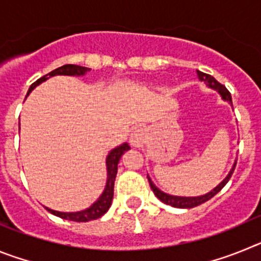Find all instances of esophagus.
<instances>
[{"label":"esophagus","mask_w":261,"mask_h":261,"mask_svg":"<svg viewBox=\"0 0 261 261\" xmlns=\"http://www.w3.org/2000/svg\"><path fill=\"white\" fill-rule=\"evenodd\" d=\"M146 141V130L144 128H136L129 137V144L133 147H141Z\"/></svg>","instance_id":"34e87169"}]
</instances>
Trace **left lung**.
I'll use <instances>...</instances> for the list:
<instances>
[{
	"mask_svg": "<svg viewBox=\"0 0 261 261\" xmlns=\"http://www.w3.org/2000/svg\"><path fill=\"white\" fill-rule=\"evenodd\" d=\"M197 77H199V80L201 81V82H204L206 86L211 87V89H213V90H216L217 93L220 94L221 98H222L225 102H229L230 105L232 106L231 95H230V93L227 91V89H226L223 85H221L218 81L214 80V77H212V75H209V74H205V73H202V71H199V70H197ZM235 165H237V159H235V162H234V165H232V167L230 168V171H229V174H227V176H226L225 179H223V180L216 187V188H213L211 192L205 193V195L195 196V197H186V196L168 195V193H165L163 191L159 190L158 187H156L155 184L151 181V179L149 177V175H147V180H149V184H150V188L153 190L154 195H155L156 197L161 200V201L165 202V204H167V205H171V206H174V208L190 209V208H195V206L202 204V202L208 201V200H211L214 195H217V193L220 192L223 187L226 186V183L229 181L230 177H231L232 172H234Z\"/></svg>",
	"mask_w": 261,
	"mask_h": 261,
	"instance_id": "left-lung-1",
	"label": "left lung"
}]
</instances>
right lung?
<instances>
[{"label":"right lung","instance_id":"right-lung-1","mask_svg":"<svg viewBox=\"0 0 261 261\" xmlns=\"http://www.w3.org/2000/svg\"><path fill=\"white\" fill-rule=\"evenodd\" d=\"M91 70L90 68H85V66L80 65H71V64H68V65L60 66V68L55 69L48 74L43 75L41 78H39L36 82L30 86L29 91H27V96L30 95L32 90L35 89L36 86H39L40 84L45 82L47 80H49L50 77H55V75H71V77H82L86 73ZM130 147L126 142L119 145L115 149L108 153L107 158H106V167H107V181H106L105 191L102 192V195L99 196L98 200H96L94 204H91L89 208L84 209V211L80 212H59V211H53V209H49L45 206L49 213H52L53 216H57L60 218H64V220L68 221H74V222H87V221H93L102 217L106 212L110 209L111 204H112V199H114V186H115V179H116L117 174V165H119V161L121 158L125 151H128Z\"/></svg>","mask_w":261,"mask_h":261}]
</instances>
